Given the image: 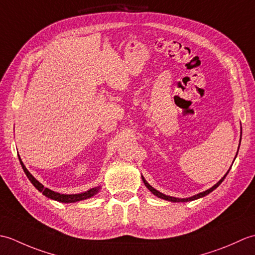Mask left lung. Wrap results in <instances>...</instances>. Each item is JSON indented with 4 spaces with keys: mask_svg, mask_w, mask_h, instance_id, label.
I'll use <instances>...</instances> for the list:
<instances>
[{
    "mask_svg": "<svg viewBox=\"0 0 255 255\" xmlns=\"http://www.w3.org/2000/svg\"><path fill=\"white\" fill-rule=\"evenodd\" d=\"M240 141H241V139H240ZM239 150V149H238ZM230 171V170H229ZM229 171L226 173L225 174V176L221 178V180L217 183V184H215V185L213 186V187H210L209 189H207V191H205V192H203V193H199V194H197V195H194V196H192V197H188V198H176V197H172V196H167V195H164V194H162V193H160L159 191H156L155 188H153L152 186L150 185V184L144 180V177L143 176H141L142 177V181H143V183H144V185L147 186V188L149 189V191L152 193V194H154L155 196H158L159 198H162V199H165V200H169V202H173V203H185V202H191V200H195V199H198V198H202V197H204V196H206V195H208L209 193H211L214 191V189H216L217 188L221 183H223V181L225 180V177L227 176V174H228L229 173Z\"/></svg>",
    "mask_w": 255,
    "mask_h": 255,
    "instance_id": "left-lung-1",
    "label": "left lung"
}]
</instances>
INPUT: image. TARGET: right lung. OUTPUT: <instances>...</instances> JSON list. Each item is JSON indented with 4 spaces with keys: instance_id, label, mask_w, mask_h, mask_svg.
<instances>
[{
    "instance_id": "obj_1",
    "label": "right lung",
    "mask_w": 255,
    "mask_h": 255,
    "mask_svg": "<svg viewBox=\"0 0 255 255\" xmlns=\"http://www.w3.org/2000/svg\"><path fill=\"white\" fill-rule=\"evenodd\" d=\"M19 162L21 164V167H23V170L25 172L26 176L28 177V180L31 182L32 185H34L38 191L41 192L42 194L45 195L46 197L53 199V200H57V202H60V203H75V202H80V200H83V199H88L93 197L94 195H96L100 191V186L99 187H94V188H91L89 189L88 192H84V193H81V194H72V195H64V194H60V193H57V192H53L51 189L45 187L44 185L40 182H38L36 178L32 176L30 173L28 172V170L26 169V166L24 165L23 162H21V159L19 158Z\"/></svg>"
}]
</instances>
